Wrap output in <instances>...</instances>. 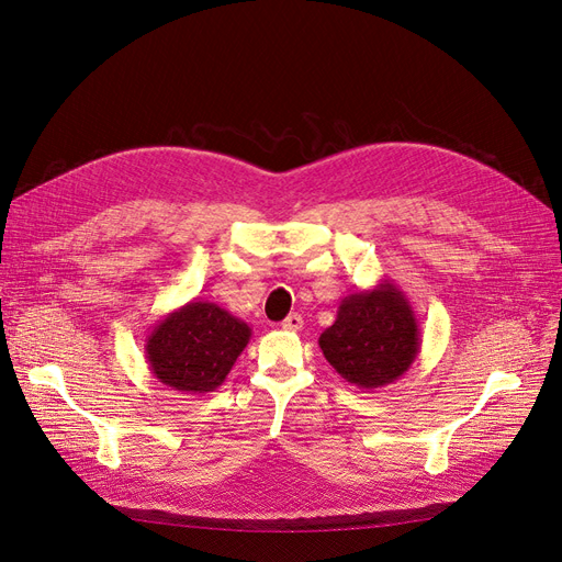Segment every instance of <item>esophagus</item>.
<instances>
[{
    "instance_id": "obj_1",
    "label": "esophagus",
    "mask_w": 562,
    "mask_h": 562,
    "mask_svg": "<svg viewBox=\"0 0 562 562\" xmlns=\"http://www.w3.org/2000/svg\"><path fill=\"white\" fill-rule=\"evenodd\" d=\"M302 325H304V321H302L300 313H290V316L281 323V327L288 329V331H300Z\"/></svg>"
}]
</instances>
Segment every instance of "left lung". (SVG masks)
Returning a JSON list of instances; mask_svg holds the SVG:
<instances>
[{"label":"left lung","instance_id":"1","mask_svg":"<svg viewBox=\"0 0 562 562\" xmlns=\"http://www.w3.org/2000/svg\"><path fill=\"white\" fill-rule=\"evenodd\" d=\"M419 325L403 290L383 279L341 300L318 346L327 362L359 390L392 385L419 352Z\"/></svg>","mask_w":562,"mask_h":562}]
</instances>
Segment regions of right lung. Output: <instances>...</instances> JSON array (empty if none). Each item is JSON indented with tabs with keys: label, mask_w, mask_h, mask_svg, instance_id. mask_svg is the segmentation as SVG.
Returning a JSON list of instances; mask_svg holds the SVG:
<instances>
[{
	"label": "right lung",
	"mask_w": 562,
	"mask_h": 562,
	"mask_svg": "<svg viewBox=\"0 0 562 562\" xmlns=\"http://www.w3.org/2000/svg\"><path fill=\"white\" fill-rule=\"evenodd\" d=\"M251 339V327L214 302L191 300L147 334L145 359L154 378L182 394L223 385Z\"/></svg>",
	"instance_id": "obj_1"
}]
</instances>
